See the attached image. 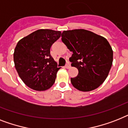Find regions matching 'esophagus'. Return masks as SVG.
<instances>
[{"label":"esophagus","instance_id":"34e87169","mask_svg":"<svg viewBox=\"0 0 128 128\" xmlns=\"http://www.w3.org/2000/svg\"><path fill=\"white\" fill-rule=\"evenodd\" d=\"M65 68H66V69H68V68H70V64L69 63H67V64H66V66H65Z\"/></svg>","mask_w":128,"mask_h":128}]
</instances>
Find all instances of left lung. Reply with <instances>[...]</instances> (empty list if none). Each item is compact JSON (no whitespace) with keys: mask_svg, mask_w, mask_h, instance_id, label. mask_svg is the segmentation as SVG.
Segmentation results:
<instances>
[{"mask_svg":"<svg viewBox=\"0 0 128 128\" xmlns=\"http://www.w3.org/2000/svg\"><path fill=\"white\" fill-rule=\"evenodd\" d=\"M62 41L73 52L71 66L78 70V75L71 78L76 89L91 91L105 81L113 61V50L104 37L84 30H68L62 34Z\"/></svg>","mask_w":128,"mask_h":128,"instance_id":"obj_1","label":"left lung"}]
</instances>
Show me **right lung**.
Here are the masks:
<instances>
[{"mask_svg": "<svg viewBox=\"0 0 128 128\" xmlns=\"http://www.w3.org/2000/svg\"><path fill=\"white\" fill-rule=\"evenodd\" d=\"M61 32L41 29L18 41L14 62L23 82L35 91H45L53 85L60 68L50 54L52 44L60 37Z\"/></svg>", "mask_w": 128, "mask_h": 128, "instance_id": "1", "label": "right lung"}]
</instances>
